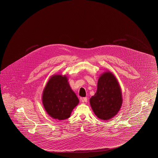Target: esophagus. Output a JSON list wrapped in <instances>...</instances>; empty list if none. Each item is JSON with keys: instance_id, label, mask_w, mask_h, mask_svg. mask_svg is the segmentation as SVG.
<instances>
[{"instance_id": "esophagus-1", "label": "esophagus", "mask_w": 158, "mask_h": 158, "mask_svg": "<svg viewBox=\"0 0 158 158\" xmlns=\"http://www.w3.org/2000/svg\"><path fill=\"white\" fill-rule=\"evenodd\" d=\"M81 102H83V103H86V102H87V98H81Z\"/></svg>"}]
</instances>
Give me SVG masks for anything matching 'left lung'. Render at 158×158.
I'll return each mask as SVG.
<instances>
[{"label": "left lung", "instance_id": "left-lung-1", "mask_svg": "<svg viewBox=\"0 0 158 158\" xmlns=\"http://www.w3.org/2000/svg\"><path fill=\"white\" fill-rule=\"evenodd\" d=\"M91 107L100 119L107 120L119 111L123 103L122 93L115 76L107 71L100 75L97 91L89 99Z\"/></svg>", "mask_w": 158, "mask_h": 158}]
</instances>
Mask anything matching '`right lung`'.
Segmentation results:
<instances>
[{"mask_svg": "<svg viewBox=\"0 0 158 158\" xmlns=\"http://www.w3.org/2000/svg\"><path fill=\"white\" fill-rule=\"evenodd\" d=\"M68 78L62 74L53 75L43 89L42 103L47 113L59 120L69 118L79 100L69 86Z\"/></svg>", "mask_w": 158, "mask_h": 158, "instance_id": "1", "label": "right lung"}]
</instances>
